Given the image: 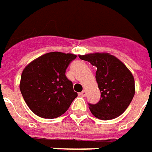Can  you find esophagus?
Listing matches in <instances>:
<instances>
[{
  "label": "esophagus",
  "mask_w": 152,
  "mask_h": 152,
  "mask_svg": "<svg viewBox=\"0 0 152 152\" xmlns=\"http://www.w3.org/2000/svg\"><path fill=\"white\" fill-rule=\"evenodd\" d=\"M85 95H86V91H81V92L79 93V96H82V97L85 96Z\"/></svg>",
  "instance_id": "esophagus-1"
}]
</instances>
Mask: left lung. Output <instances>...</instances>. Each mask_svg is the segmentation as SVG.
<instances>
[{"label": "left lung", "instance_id": "8db88e82", "mask_svg": "<svg viewBox=\"0 0 152 152\" xmlns=\"http://www.w3.org/2000/svg\"><path fill=\"white\" fill-rule=\"evenodd\" d=\"M79 56L97 67L96 79L101 99L97 104H89L91 113L102 120L119 117L129 106L135 93L134 79L129 69L118 58L107 52Z\"/></svg>", "mask_w": 152, "mask_h": 152}]
</instances>
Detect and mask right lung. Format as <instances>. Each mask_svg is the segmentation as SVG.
Wrapping results in <instances>:
<instances>
[{
    "label": "right lung",
    "mask_w": 152,
    "mask_h": 152,
    "mask_svg": "<svg viewBox=\"0 0 152 152\" xmlns=\"http://www.w3.org/2000/svg\"><path fill=\"white\" fill-rule=\"evenodd\" d=\"M77 56L49 52L29 62L21 75L20 91L29 109L43 118H56L66 113L78 96L65 75Z\"/></svg>",
    "instance_id": "add662e5"
}]
</instances>
